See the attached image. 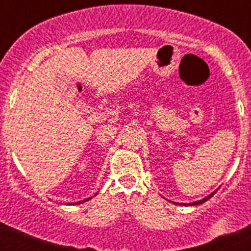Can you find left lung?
Returning <instances> with one entry per match:
<instances>
[{"label":"left lung","mask_w":251,"mask_h":251,"mask_svg":"<svg viewBox=\"0 0 251 251\" xmlns=\"http://www.w3.org/2000/svg\"><path fill=\"white\" fill-rule=\"evenodd\" d=\"M216 192V191H215ZM215 192H212L211 195H208L207 197H205V199H202V200H200V201H196V202H192V203H183V205H200V203H203L205 202V201H207L208 199H210V197H212L215 195Z\"/></svg>","instance_id":"obj_1"}]
</instances>
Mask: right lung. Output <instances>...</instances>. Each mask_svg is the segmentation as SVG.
Instances as JSON below:
<instances>
[{"instance_id": "1", "label": "right lung", "mask_w": 251, "mask_h": 251, "mask_svg": "<svg viewBox=\"0 0 251 251\" xmlns=\"http://www.w3.org/2000/svg\"><path fill=\"white\" fill-rule=\"evenodd\" d=\"M88 200H89V199H88ZM88 200H85V201H88ZM85 201H80V202H79V203H81V202H85Z\"/></svg>"}]
</instances>
